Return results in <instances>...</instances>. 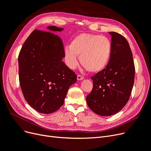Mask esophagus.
<instances>
[{"label": "esophagus", "mask_w": 151, "mask_h": 151, "mask_svg": "<svg viewBox=\"0 0 151 151\" xmlns=\"http://www.w3.org/2000/svg\"><path fill=\"white\" fill-rule=\"evenodd\" d=\"M85 78V77L81 75H77V80H82Z\"/></svg>", "instance_id": "obj_1"}]
</instances>
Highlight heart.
I'll return each instance as SVG.
<instances>
[{
	"instance_id": "heart-1",
	"label": "heart",
	"mask_w": 151,
	"mask_h": 151,
	"mask_svg": "<svg viewBox=\"0 0 151 151\" xmlns=\"http://www.w3.org/2000/svg\"><path fill=\"white\" fill-rule=\"evenodd\" d=\"M112 44L106 37L91 33H81L76 37L71 45L65 47V58L66 65L73 69L78 65V56L81 64L90 72H98L108 64Z\"/></svg>"
}]
</instances>
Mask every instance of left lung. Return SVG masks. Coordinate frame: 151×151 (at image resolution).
Masks as SVG:
<instances>
[{
	"mask_svg": "<svg viewBox=\"0 0 151 151\" xmlns=\"http://www.w3.org/2000/svg\"><path fill=\"white\" fill-rule=\"evenodd\" d=\"M112 52L106 68L91 76L93 86L86 103L94 113L108 116L118 113L129 100L134 82L135 66L126 38L111 32Z\"/></svg>",
	"mask_w": 151,
	"mask_h": 151,
	"instance_id": "obj_1",
	"label": "left lung"
}]
</instances>
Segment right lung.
<instances>
[{
	"label": "right lung",
	"instance_id": "1",
	"mask_svg": "<svg viewBox=\"0 0 151 151\" xmlns=\"http://www.w3.org/2000/svg\"><path fill=\"white\" fill-rule=\"evenodd\" d=\"M50 30L63 29L55 26ZM63 43L50 32L35 30L20 51L19 76L25 99L38 112L50 114L64 103L70 86L76 81L75 73L67 66Z\"/></svg>",
	"mask_w": 151,
	"mask_h": 151
}]
</instances>
